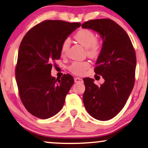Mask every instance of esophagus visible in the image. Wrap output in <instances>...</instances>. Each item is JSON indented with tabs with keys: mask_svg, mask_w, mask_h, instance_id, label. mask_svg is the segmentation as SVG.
<instances>
[{
	"mask_svg": "<svg viewBox=\"0 0 148 148\" xmlns=\"http://www.w3.org/2000/svg\"><path fill=\"white\" fill-rule=\"evenodd\" d=\"M74 81L75 83H82L83 82V79H81L80 77H75L74 79Z\"/></svg>",
	"mask_w": 148,
	"mask_h": 148,
	"instance_id": "34e87169",
	"label": "esophagus"
}]
</instances>
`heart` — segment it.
I'll use <instances>...</instances> for the list:
<instances>
[{"mask_svg": "<svg viewBox=\"0 0 148 148\" xmlns=\"http://www.w3.org/2000/svg\"><path fill=\"white\" fill-rule=\"evenodd\" d=\"M77 41L86 48L87 54L91 58H96L100 54L102 50V44L100 40L96 38L94 32L89 29H81L75 35ZM70 46L69 38H66L62 42L60 51L62 55L67 52ZM90 66L87 61H75L69 66L70 71L76 75L83 74Z\"/></svg>", "mask_w": 148, "mask_h": 148, "instance_id": "b5f03b06", "label": "heart"}]
</instances>
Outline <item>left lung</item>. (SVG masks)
<instances>
[{"instance_id": "1", "label": "left lung", "mask_w": 148, "mask_h": 148, "mask_svg": "<svg viewBox=\"0 0 148 148\" xmlns=\"http://www.w3.org/2000/svg\"><path fill=\"white\" fill-rule=\"evenodd\" d=\"M82 27L97 32L103 40L94 72L105 81L98 86L93 79H84L85 108L97 120H110L122 110L134 86L135 49L126 32L110 19L90 20Z\"/></svg>"}]
</instances>
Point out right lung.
Returning <instances> with one entry per match:
<instances>
[{
    "mask_svg": "<svg viewBox=\"0 0 148 148\" xmlns=\"http://www.w3.org/2000/svg\"><path fill=\"white\" fill-rule=\"evenodd\" d=\"M80 26L46 20L29 30L20 44L15 67L18 90L24 106L38 118L53 116L63 106L73 77L69 74L60 79L52 77V66L60 58L62 41Z\"/></svg>",
    "mask_w": 148,
    "mask_h": 148,
    "instance_id": "1",
    "label": "right lung"
}]
</instances>
